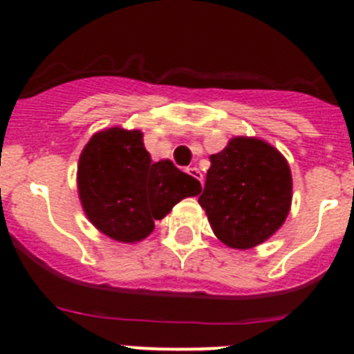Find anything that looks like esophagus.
Returning <instances> with one entry per match:
<instances>
[{"mask_svg": "<svg viewBox=\"0 0 354 354\" xmlns=\"http://www.w3.org/2000/svg\"><path fill=\"white\" fill-rule=\"evenodd\" d=\"M186 171H187V174H189V175H192L193 179H196V180H198V183H202V177H204V175H202V171H200L198 168L192 167V168H187Z\"/></svg>", "mask_w": 354, "mask_h": 354, "instance_id": "obj_1", "label": "esophagus"}]
</instances>
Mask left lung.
<instances>
[{"label": "left lung", "instance_id": "8db88e82", "mask_svg": "<svg viewBox=\"0 0 354 354\" xmlns=\"http://www.w3.org/2000/svg\"><path fill=\"white\" fill-rule=\"evenodd\" d=\"M200 205L216 237L230 248H253L282 227L292 177L286 158L257 138H234L209 158Z\"/></svg>", "mask_w": 354, "mask_h": 354}]
</instances>
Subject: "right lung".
<instances>
[{"label": "right lung", "mask_w": 354, "mask_h": 354, "mask_svg": "<svg viewBox=\"0 0 354 354\" xmlns=\"http://www.w3.org/2000/svg\"><path fill=\"white\" fill-rule=\"evenodd\" d=\"M77 189L88 220L102 234L134 243L202 186L171 161H152L140 131L111 127L93 134L81 152Z\"/></svg>", "instance_id": "obj_1"}]
</instances>
